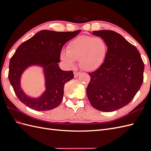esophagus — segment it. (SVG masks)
<instances>
[{
	"mask_svg": "<svg viewBox=\"0 0 151 151\" xmlns=\"http://www.w3.org/2000/svg\"><path fill=\"white\" fill-rule=\"evenodd\" d=\"M81 74V72H74V77L75 78H77V77H78Z\"/></svg>",
	"mask_w": 151,
	"mask_h": 151,
	"instance_id": "34e87169",
	"label": "esophagus"
}]
</instances>
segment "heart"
I'll return each instance as SVG.
<instances>
[{
	"mask_svg": "<svg viewBox=\"0 0 151 151\" xmlns=\"http://www.w3.org/2000/svg\"><path fill=\"white\" fill-rule=\"evenodd\" d=\"M108 45L103 38L92 36H80L72 40L67 51L60 53L61 60L68 67H73L78 60L82 69L93 72L101 67L108 53Z\"/></svg>",
	"mask_w": 151,
	"mask_h": 151,
	"instance_id": "heart-1",
	"label": "heart"
}]
</instances>
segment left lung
I'll list each match as a JSON object with an SVG mask.
<instances>
[{
  "mask_svg": "<svg viewBox=\"0 0 151 151\" xmlns=\"http://www.w3.org/2000/svg\"><path fill=\"white\" fill-rule=\"evenodd\" d=\"M108 45L106 59L97 70L89 73L86 93L98 110L111 112L129 104L143 83L144 64L138 50L115 31H94Z\"/></svg>",
  "mask_w": 151,
  "mask_h": 151,
  "instance_id": "8db88e82",
  "label": "left lung"
}]
</instances>
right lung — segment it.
<instances>
[{"mask_svg": "<svg viewBox=\"0 0 151 151\" xmlns=\"http://www.w3.org/2000/svg\"><path fill=\"white\" fill-rule=\"evenodd\" d=\"M81 30L57 32L42 30L19 45L9 62V80L17 97L27 106L36 111L50 110L62 101L66 83L74 78L72 71L60 69L62 47ZM42 68L45 90L38 97L27 95L21 88L20 79L24 71L31 66Z\"/></svg>", "mask_w": 151, "mask_h": 151, "instance_id": "add662e5", "label": "right lung"}]
</instances>
